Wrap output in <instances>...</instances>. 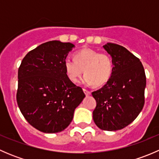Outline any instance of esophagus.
<instances>
[{
  "instance_id": "1",
  "label": "esophagus",
  "mask_w": 159,
  "mask_h": 159,
  "mask_svg": "<svg viewBox=\"0 0 159 159\" xmlns=\"http://www.w3.org/2000/svg\"><path fill=\"white\" fill-rule=\"evenodd\" d=\"M83 91H84V94H85L87 96H89V95H90V94H91V91H89V90H87L85 89H83Z\"/></svg>"
}]
</instances>
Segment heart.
I'll use <instances>...</instances> for the list:
<instances>
[{
	"label": "heart",
	"instance_id": "heart-1",
	"mask_svg": "<svg viewBox=\"0 0 159 159\" xmlns=\"http://www.w3.org/2000/svg\"><path fill=\"white\" fill-rule=\"evenodd\" d=\"M75 61L66 59L64 63L68 79L75 83L84 70L81 82L86 85L101 86L109 80L113 64L111 58L105 53H99L91 48H84L75 54Z\"/></svg>",
	"mask_w": 159,
	"mask_h": 159
}]
</instances>
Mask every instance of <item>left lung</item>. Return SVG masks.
I'll use <instances>...</instances> for the list:
<instances>
[{
	"instance_id": "left-lung-1",
	"label": "left lung",
	"mask_w": 159,
	"mask_h": 159,
	"mask_svg": "<svg viewBox=\"0 0 159 159\" xmlns=\"http://www.w3.org/2000/svg\"><path fill=\"white\" fill-rule=\"evenodd\" d=\"M103 48L113 69L106 84L92 92L97 103L93 120L99 129L111 131L129 125L142 110L146 77L142 62L125 48L113 43Z\"/></svg>"
}]
</instances>
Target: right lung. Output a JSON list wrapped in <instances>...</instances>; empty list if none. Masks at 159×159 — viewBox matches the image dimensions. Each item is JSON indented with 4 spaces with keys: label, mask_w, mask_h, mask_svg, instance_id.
I'll list each match as a JSON object with an SVG mask.
<instances>
[{
    "label": "right lung",
    "mask_w": 159,
    "mask_h": 159,
    "mask_svg": "<svg viewBox=\"0 0 159 159\" xmlns=\"http://www.w3.org/2000/svg\"><path fill=\"white\" fill-rule=\"evenodd\" d=\"M73 48L69 42L44 43L26 54L18 69L17 105L30 125L42 132L66 129L85 97L65 73L64 63Z\"/></svg>",
    "instance_id": "add662e5"
}]
</instances>
